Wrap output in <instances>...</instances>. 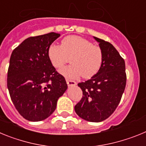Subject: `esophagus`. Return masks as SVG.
Instances as JSON below:
<instances>
[{
    "label": "esophagus",
    "mask_w": 146,
    "mask_h": 146,
    "mask_svg": "<svg viewBox=\"0 0 146 146\" xmlns=\"http://www.w3.org/2000/svg\"><path fill=\"white\" fill-rule=\"evenodd\" d=\"M66 82H67V84H68V86H74L77 84L76 82H74V81L73 80H69V79H66Z\"/></svg>",
    "instance_id": "1"
}]
</instances>
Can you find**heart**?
Masks as SVG:
<instances>
[{
    "instance_id": "obj_1",
    "label": "heart",
    "mask_w": 146,
    "mask_h": 146,
    "mask_svg": "<svg viewBox=\"0 0 146 146\" xmlns=\"http://www.w3.org/2000/svg\"><path fill=\"white\" fill-rule=\"evenodd\" d=\"M71 57L72 64L60 71L70 78L82 77L90 78L99 72L103 60L102 50L99 46L78 36H69L62 40L60 46L51 44L47 49L50 64L55 69H60Z\"/></svg>"
}]
</instances>
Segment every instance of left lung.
Listing matches in <instances>:
<instances>
[{"label": "left lung", "mask_w": 146, "mask_h": 146, "mask_svg": "<svg viewBox=\"0 0 146 146\" xmlns=\"http://www.w3.org/2000/svg\"><path fill=\"white\" fill-rule=\"evenodd\" d=\"M94 38L102 50V64L91 79L78 83L82 98L74 110L86 121L101 122L113 114L121 101L126 87V68L124 60L113 44Z\"/></svg>", "instance_id": "8db88e82"}]
</instances>
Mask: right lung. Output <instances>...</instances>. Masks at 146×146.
<instances>
[{"mask_svg":"<svg viewBox=\"0 0 146 146\" xmlns=\"http://www.w3.org/2000/svg\"><path fill=\"white\" fill-rule=\"evenodd\" d=\"M60 36L51 32L29 37L11 53L8 90L17 111L28 121L48 118L66 91L65 78L55 71L47 56L48 47Z\"/></svg>","mask_w":146,"mask_h":146,"instance_id":"right-lung-1","label":"right lung"}]
</instances>
